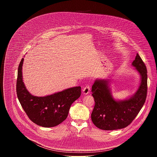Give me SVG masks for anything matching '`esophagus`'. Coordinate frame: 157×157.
Listing matches in <instances>:
<instances>
[{"mask_svg":"<svg viewBox=\"0 0 157 157\" xmlns=\"http://www.w3.org/2000/svg\"><path fill=\"white\" fill-rule=\"evenodd\" d=\"M90 89H91V86L90 85L87 84L84 88H83V94H87L88 93H89V91H90Z\"/></svg>","mask_w":157,"mask_h":157,"instance_id":"obj_1","label":"esophagus"}]
</instances>
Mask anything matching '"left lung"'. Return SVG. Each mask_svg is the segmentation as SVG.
Here are the masks:
<instances>
[{
  "mask_svg": "<svg viewBox=\"0 0 157 157\" xmlns=\"http://www.w3.org/2000/svg\"><path fill=\"white\" fill-rule=\"evenodd\" d=\"M132 65L140 73L142 79L137 93L130 99L114 100L107 81L97 80L93 85L91 91L95 105L91 119L98 128L104 130L125 128L132 123L143 107L147 95V70L138 53Z\"/></svg>",
  "mask_w": 157,
  "mask_h": 157,
  "instance_id": "left-lung-1",
  "label": "left lung"
}]
</instances>
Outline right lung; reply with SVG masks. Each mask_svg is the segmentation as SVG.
<instances>
[{"mask_svg":"<svg viewBox=\"0 0 157 157\" xmlns=\"http://www.w3.org/2000/svg\"><path fill=\"white\" fill-rule=\"evenodd\" d=\"M22 58L18 68L16 84L19 102L29 118L44 127L56 126L68 117L71 105L81 94L80 86L67 89L61 92L44 97L32 96L27 90L22 80Z\"/></svg>","mask_w":157,"mask_h":157,"instance_id":"obj_1","label":"right lung"}]
</instances>
